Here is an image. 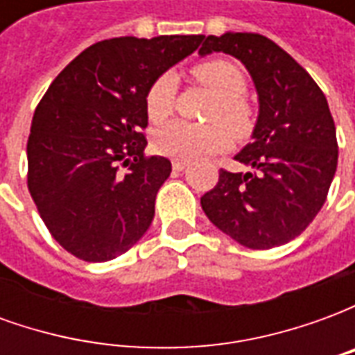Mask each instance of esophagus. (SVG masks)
<instances>
[{
  "label": "esophagus",
  "mask_w": 355,
  "mask_h": 355,
  "mask_svg": "<svg viewBox=\"0 0 355 355\" xmlns=\"http://www.w3.org/2000/svg\"><path fill=\"white\" fill-rule=\"evenodd\" d=\"M184 169H186L184 162H173V171H177V173H182Z\"/></svg>",
  "instance_id": "esophagus-1"
}]
</instances>
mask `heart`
<instances>
[{"instance_id": "obj_1", "label": "heart", "mask_w": 355, "mask_h": 355, "mask_svg": "<svg viewBox=\"0 0 355 355\" xmlns=\"http://www.w3.org/2000/svg\"><path fill=\"white\" fill-rule=\"evenodd\" d=\"M193 80L215 94L209 110V121H220L236 137H243L253 127V110L245 101L247 80L238 66L228 60H207L192 68ZM177 76L165 72L157 76L148 87L146 114L152 123H162L173 114L177 98ZM228 132L220 123L192 125L184 121L163 127L154 137L155 152L177 162H196L218 154L228 146Z\"/></svg>"}]
</instances>
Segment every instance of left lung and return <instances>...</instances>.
I'll return each mask as SVG.
<instances>
[{"label": "left lung", "mask_w": 355, "mask_h": 355, "mask_svg": "<svg viewBox=\"0 0 355 355\" xmlns=\"http://www.w3.org/2000/svg\"><path fill=\"white\" fill-rule=\"evenodd\" d=\"M213 51L245 64L261 112L254 140L236 155L253 171H218V182L201 198V207L241 245H283L310 226L335 177L338 144L327 98L312 76L264 35H207L200 53Z\"/></svg>", "instance_id": "1"}]
</instances>
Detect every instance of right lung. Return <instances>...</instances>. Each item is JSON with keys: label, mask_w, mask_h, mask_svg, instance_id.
<instances>
[{"label": "right lung", "mask_w": 355, "mask_h": 355, "mask_svg": "<svg viewBox=\"0 0 355 355\" xmlns=\"http://www.w3.org/2000/svg\"><path fill=\"white\" fill-rule=\"evenodd\" d=\"M201 42L203 35L104 40L43 94L28 137V190L70 254L112 261L150 228L171 162L144 154L146 91Z\"/></svg>", "instance_id": "1"}]
</instances>
